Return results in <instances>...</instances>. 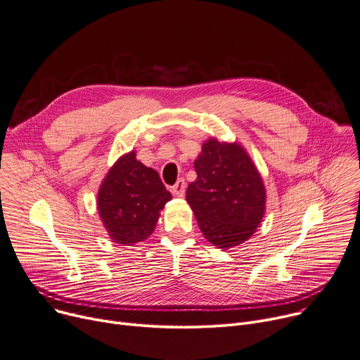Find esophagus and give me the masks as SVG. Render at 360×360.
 <instances>
[{
	"mask_svg": "<svg viewBox=\"0 0 360 360\" xmlns=\"http://www.w3.org/2000/svg\"><path fill=\"white\" fill-rule=\"evenodd\" d=\"M185 189H186V184L184 179H178L176 184L172 186V194L176 195V197H184L185 194Z\"/></svg>",
	"mask_w": 360,
	"mask_h": 360,
	"instance_id": "esophagus-1",
	"label": "esophagus"
}]
</instances>
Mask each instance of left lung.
<instances>
[{
  "mask_svg": "<svg viewBox=\"0 0 360 360\" xmlns=\"http://www.w3.org/2000/svg\"><path fill=\"white\" fill-rule=\"evenodd\" d=\"M197 179L186 201L208 242L219 249L243 243L265 212V186L245 149L237 143L207 140L194 162Z\"/></svg>",
  "mask_w": 360,
  "mask_h": 360,
  "instance_id": "1",
  "label": "left lung"
}]
</instances>
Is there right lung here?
<instances>
[{
  "instance_id": "right-lung-1",
  "label": "right lung",
  "mask_w": 360,
  "mask_h": 360,
  "mask_svg": "<svg viewBox=\"0 0 360 360\" xmlns=\"http://www.w3.org/2000/svg\"><path fill=\"white\" fill-rule=\"evenodd\" d=\"M172 198L159 174L130 152L120 158L98 191V212L112 242L131 246L148 238L159 211Z\"/></svg>"
}]
</instances>
